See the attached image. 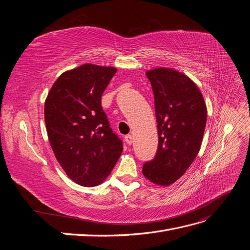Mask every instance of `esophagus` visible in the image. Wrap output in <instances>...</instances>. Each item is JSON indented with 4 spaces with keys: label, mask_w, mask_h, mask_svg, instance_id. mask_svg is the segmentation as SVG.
<instances>
[{
    "label": "esophagus",
    "mask_w": 250,
    "mask_h": 250,
    "mask_svg": "<svg viewBox=\"0 0 250 250\" xmlns=\"http://www.w3.org/2000/svg\"><path fill=\"white\" fill-rule=\"evenodd\" d=\"M124 140H125L127 145H131V143H132V135H131V134H126L125 137H124Z\"/></svg>",
    "instance_id": "obj_1"
}]
</instances>
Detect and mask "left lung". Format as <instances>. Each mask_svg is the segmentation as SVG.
I'll return each instance as SVG.
<instances>
[{
    "mask_svg": "<svg viewBox=\"0 0 250 250\" xmlns=\"http://www.w3.org/2000/svg\"><path fill=\"white\" fill-rule=\"evenodd\" d=\"M154 94L158 148L143 166L151 183L168 187L183 176L197 156L207 124V106L194 81L170 67L146 72Z\"/></svg>",
    "mask_w": 250,
    "mask_h": 250,
    "instance_id": "obj_1",
    "label": "left lung"
}]
</instances>
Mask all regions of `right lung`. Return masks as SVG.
Returning <instances> with one entry per match:
<instances>
[{"label": "right lung", "instance_id": "1", "mask_svg": "<svg viewBox=\"0 0 250 250\" xmlns=\"http://www.w3.org/2000/svg\"><path fill=\"white\" fill-rule=\"evenodd\" d=\"M116 72V67L92 63L66 71L44 102L53 152L66 175L83 187L103 183L123 151L101 106L102 94Z\"/></svg>", "mask_w": 250, "mask_h": 250}]
</instances>
